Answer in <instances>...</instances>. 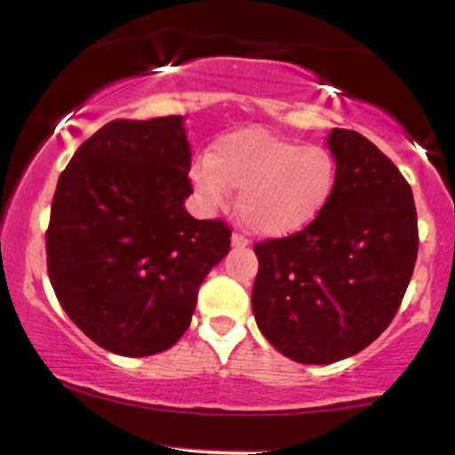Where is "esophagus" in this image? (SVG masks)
I'll use <instances>...</instances> for the list:
<instances>
[{"mask_svg":"<svg viewBox=\"0 0 455 455\" xmlns=\"http://www.w3.org/2000/svg\"><path fill=\"white\" fill-rule=\"evenodd\" d=\"M231 246H233V248H246V246H248V239L239 235V233H233Z\"/></svg>","mask_w":455,"mask_h":455,"instance_id":"34e87169","label":"esophagus"}]
</instances>
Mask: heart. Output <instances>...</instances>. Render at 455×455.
<instances>
[{"label": "heart", "instance_id": "obj_1", "mask_svg": "<svg viewBox=\"0 0 455 455\" xmlns=\"http://www.w3.org/2000/svg\"><path fill=\"white\" fill-rule=\"evenodd\" d=\"M207 207L227 204L237 189V212L252 233L289 237L311 227L337 188V162L317 144H300L267 129H239L218 138L209 162L192 168Z\"/></svg>", "mask_w": 455, "mask_h": 455}]
</instances>
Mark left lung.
I'll use <instances>...</instances> for the list:
<instances>
[{"instance_id": "1", "label": "left lung", "mask_w": 455, "mask_h": 455, "mask_svg": "<svg viewBox=\"0 0 455 455\" xmlns=\"http://www.w3.org/2000/svg\"><path fill=\"white\" fill-rule=\"evenodd\" d=\"M337 188L311 227L257 243L252 313L278 352L328 365L376 341L395 317L419 251L412 189L365 136L332 129Z\"/></svg>"}]
</instances>
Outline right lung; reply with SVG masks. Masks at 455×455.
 Wrapping results in <instances>:
<instances>
[{
    "label": "right lung",
    "instance_id": "right-lung-1",
    "mask_svg": "<svg viewBox=\"0 0 455 455\" xmlns=\"http://www.w3.org/2000/svg\"><path fill=\"white\" fill-rule=\"evenodd\" d=\"M192 153L181 116L112 121L58 179L49 281L75 326L121 356H151L188 331L198 287L231 248L222 220L186 212Z\"/></svg>",
    "mask_w": 455,
    "mask_h": 455
}]
</instances>
